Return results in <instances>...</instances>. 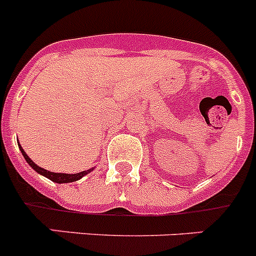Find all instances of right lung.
Returning a JSON list of instances; mask_svg holds the SVG:
<instances>
[{
	"label": "right lung",
	"mask_w": 256,
	"mask_h": 256,
	"mask_svg": "<svg viewBox=\"0 0 256 256\" xmlns=\"http://www.w3.org/2000/svg\"><path fill=\"white\" fill-rule=\"evenodd\" d=\"M19 144V148L20 151H22V156H24V159H26V162H28L29 165H30L32 168L34 169L36 172H37L38 174H40V176H44V177L48 178L50 180H52V182H55V183H58V184H61V183H70V182H76V180H80L82 177H84L86 174L88 173H91L92 170H94V168H91V169H88V170H83L80 172V173H74V174H66V173H55V172H50V170H46V169L44 168H40V166H38L37 164H36L33 160L29 158L28 155H26V152H24V150H22V148Z\"/></svg>",
	"instance_id": "obj_1"
}]
</instances>
